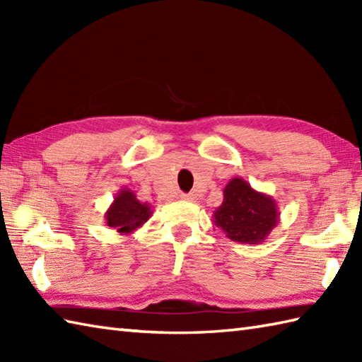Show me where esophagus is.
I'll use <instances>...</instances> for the list:
<instances>
[{"mask_svg": "<svg viewBox=\"0 0 362 362\" xmlns=\"http://www.w3.org/2000/svg\"><path fill=\"white\" fill-rule=\"evenodd\" d=\"M180 199H183V201H188V202H196V194H193V193L180 194Z\"/></svg>", "mask_w": 362, "mask_h": 362, "instance_id": "obj_1", "label": "esophagus"}]
</instances>
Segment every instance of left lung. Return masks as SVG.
Here are the masks:
<instances>
[{
  "label": "left lung",
  "mask_w": 362,
  "mask_h": 362,
  "mask_svg": "<svg viewBox=\"0 0 362 362\" xmlns=\"http://www.w3.org/2000/svg\"><path fill=\"white\" fill-rule=\"evenodd\" d=\"M280 221L279 206L269 194L253 189L249 182L235 177L224 188V201L213 213L214 226L228 240L261 244Z\"/></svg>",
  "instance_id": "1"
}]
</instances>
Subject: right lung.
Wrapping results in <instances>:
<instances>
[{
	"label": "right lung",
	"mask_w": 362,
	"mask_h": 362,
	"mask_svg": "<svg viewBox=\"0 0 362 362\" xmlns=\"http://www.w3.org/2000/svg\"><path fill=\"white\" fill-rule=\"evenodd\" d=\"M152 206L140 202L132 189L121 188L115 196L109 210L105 211L104 219L107 226L117 230L118 233L130 235L140 228L144 222L152 216Z\"/></svg>",
	"instance_id": "1"
}]
</instances>
